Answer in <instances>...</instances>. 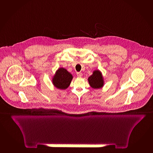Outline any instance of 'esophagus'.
I'll list each match as a JSON object with an SVG mask.
<instances>
[{
	"mask_svg": "<svg viewBox=\"0 0 153 153\" xmlns=\"http://www.w3.org/2000/svg\"><path fill=\"white\" fill-rule=\"evenodd\" d=\"M77 76L78 77H81L83 76V74L82 73H77Z\"/></svg>",
	"mask_w": 153,
	"mask_h": 153,
	"instance_id": "34e87169",
	"label": "esophagus"
}]
</instances>
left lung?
Returning a JSON list of instances; mask_svg holds the SVG:
<instances>
[{
	"label": "left lung",
	"mask_w": 153,
	"mask_h": 153,
	"mask_svg": "<svg viewBox=\"0 0 153 153\" xmlns=\"http://www.w3.org/2000/svg\"><path fill=\"white\" fill-rule=\"evenodd\" d=\"M88 81L91 87L94 89L102 88L104 84L102 74L99 70H94L93 71L92 75L88 78Z\"/></svg>",
	"instance_id": "8db88e82"
}]
</instances>
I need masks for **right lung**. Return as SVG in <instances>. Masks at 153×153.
Listing matches in <instances>:
<instances>
[{
	"label": "right lung",
	"instance_id": "add662e5",
	"mask_svg": "<svg viewBox=\"0 0 153 153\" xmlns=\"http://www.w3.org/2000/svg\"><path fill=\"white\" fill-rule=\"evenodd\" d=\"M73 76L67 70L63 68H60L56 70L52 79L54 86L59 89L65 90L69 87Z\"/></svg>",
	"mask_w": 153,
	"mask_h": 153
}]
</instances>
